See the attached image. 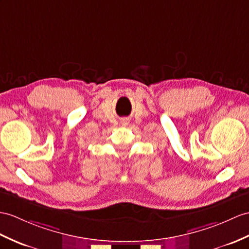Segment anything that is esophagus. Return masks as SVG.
<instances>
[{
	"instance_id": "34e87169",
	"label": "esophagus",
	"mask_w": 249,
	"mask_h": 249,
	"mask_svg": "<svg viewBox=\"0 0 249 249\" xmlns=\"http://www.w3.org/2000/svg\"><path fill=\"white\" fill-rule=\"evenodd\" d=\"M124 124H126V121H124V123H123Z\"/></svg>"
}]
</instances>
